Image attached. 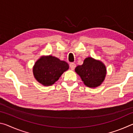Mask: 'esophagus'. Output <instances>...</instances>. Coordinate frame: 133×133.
I'll use <instances>...</instances> for the list:
<instances>
[{"label": "esophagus", "mask_w": 133, "mask_h": 133, "mask_svg": "<svg viewBox=\"0 0 133 133\" xmlns=\"http://www.w3.org/2000/svg\"><path fill=\"white\" fill-rule=\"evenodd\" d=\"M69 66L71 70H74L75 69L76 65L75 63H70L69 64Z\"/></svg>", "instance_id": "34e87169"}]
</instances>
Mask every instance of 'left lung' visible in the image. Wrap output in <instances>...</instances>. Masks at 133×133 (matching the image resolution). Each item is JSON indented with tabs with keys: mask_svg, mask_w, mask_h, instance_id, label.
<instances>
[{
	"mask_svg": "<svg viewBox=\"0 0 133 133\" xmlns=\"http://www.w3.org/2000/svg\"><path fill=\"white\" fill-rule=\"evenodd\" d=\"M77 73L87 87H96L102 84L106 75V68L103 63L87 57L83 64L76 67Z\"/></svg>",
	"mask_w": 133,
	"mask_h": 133,
	"instance_id": "1",
	"label": "left lung"
}]
</instances>
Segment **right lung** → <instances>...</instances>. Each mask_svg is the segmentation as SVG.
<instances>
[{
	"label": "right lung",
	"mask_w": 133,
	"mask_h": 133,
	"mask_svg": "<svg viewBox=\"0 0 133 133\" xmlns=\"http://www.w3.org/2000/svg\"><path fill=\"white\" fill-rule=\"evenodd\" d=\"M66 62L51 56L42 57L36 62L33 67V75L36 79L44 85L53 84L65 71L69 69Z\"/></svg>",
	"instance_id": "right-lung-1"
}]
</instances>
